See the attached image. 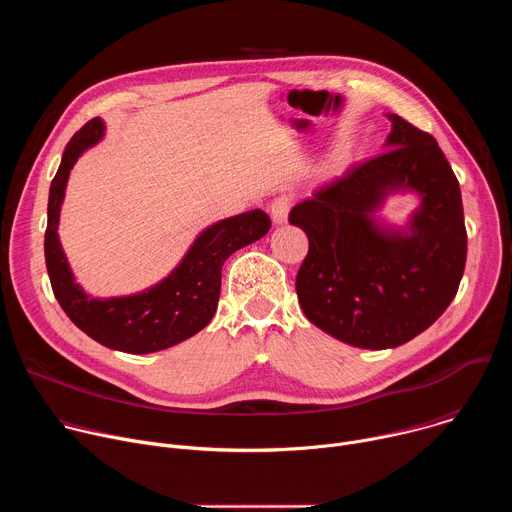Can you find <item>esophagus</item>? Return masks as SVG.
I'll use <instances>...</instances> for the list:
<instances>
[{
  "label": "esophagus",
  "mask_w": 512,
  "mask_h": 512,
  "mask_svg": "<svg viewBox=\"0 0 512 512\" xmlns=\"http://www.w3.org/2000/svg\"><path fill=\"white\" fill-rule=\"evenodd\" d=\"M269 214L273 218L275 225H285L287 223V214H289V196H279L271 202Z\"/></svg>",
  "instance_id": "34e87169"
}]
</instances>
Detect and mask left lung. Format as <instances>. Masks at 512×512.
Segmentation results:
<instances>
[{
	"label": "left lung",
	"instance_id": "left-lung-1",
	"mask_svg": "<svg viewBox=\"0 0 512 512\" xmlns=\"http://www.w3.org/2000/svg\"><path fill=\"white\" fill-rule=\"evenodd\" d=\"M383 156L350 170L289 212L310 241L296 291L306 318L350 346L395 348L452 304L466 265L460 184L437 141L387 113ZM418 206L403 226L380 210L389 195Z\"/></svg>",
	"mask_w": 512,
	"mask_h": 512
}]
</instances>
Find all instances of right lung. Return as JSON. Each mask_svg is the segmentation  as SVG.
Segmentation results:
<instances>
[{
    "label": "right lung",
    "mask_w": 512,
    "mask_h": 512,
    "mask_svg": "<svg viewBox=\"0 0 512 512\" xmlns=\"http://www.w3.org/2000/svg\"><path fill=\"white\" fill-rule=\"evenodd\" d=\"M103 137L105 121L95 117L66 143L48 194L46 267L54 296L72 324L111 350L150 354L188 340L212 320L225 261L265 237L271 221L259 208L216 221L196 235L180 263L158 283L129 296L93 298L68 265L58 223L70 170Z\"/></svg>",
    "instance_id": "right-lung-1"
}]
</instances>
